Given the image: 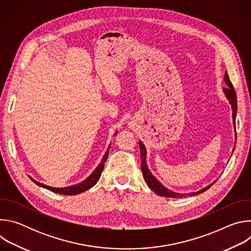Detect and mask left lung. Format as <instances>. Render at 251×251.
I'll use <instances>...</instances> for the list:
<instances>
[{
	"instance_id": "left-lung-1",
	"label": "left lung",
	"mask_w": 251,
	"mask_h": 251,
	"mask_svg": "<svg viewBox=\"0 0 251 251\" xmlns=\"http://www.w3.org/2000/svg\"><path fill=\"white\" fill-rule=\"evenodd\" d=\"M225 82L226 83L227 87L223 88L224 93L226 95V97L228 99L229 104L231 105V109H232V121H233V125L235 127V117H236V110H237V106H236V94H235V90L229 80L228 75L226 71V75L224 77ZM235 143H236V131H235ZM139 146H140V154H141V169H142V174L143 176H144V180L146 181V184L148 185V187L155 192L157 195L161 196V197H168V198H175V199H181V198H185L187 196H197L200 195L203 192H205L206 190H208L216 181L213 183H211L210 185H208L207 187L198 191V192H194V193H189V194H184V193H176L174 191L169 190L168 188H166L164 185L161 184V182L159 180H157V177L150 172L148 165H147V150L145 145L143 144L141 141H139ZM234 151V148L232 149V152Z\"/></svg>"
}]
</instances>
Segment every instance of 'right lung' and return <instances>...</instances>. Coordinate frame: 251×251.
I'll use <instances>...</instances> for the list:
<instances>
[{
    "instance_id": "add662e5",
    "label": "right lung",
    "mask_w": 251,
    "mask_h": 251,
    "mask_svg": "<svg viewBox=\"0 0 251 251\" xmlns=\"http://www.w3.org/2000/svg\"><path fill=\"white\" fill-rule=\"evenodd\" d=\"M117 134V132H115L114 136ZM111 145V144H110ZM110 145L109 147L107 148L106 150V153L104 154L101 162L99 163V165L96 167V169L91 173V175H89L85 180H83L82 182L76 184V185H73V186H68V187H64V188H53V187H50V186H47V185H44L38 181L33 180V178L31 176H29L30 180L35 184L38 185L42 188H45L47 190H50L53 193H56V194H60V195H69V196H75V195H78V194H81L87 190H89L90 188H92L96 183L97 181L99 180V177L101 176V173L103 171V168H104V163L106 162L107 160V157H108V153H109V149H110Z\"/></svg>"
}]
</instances>
